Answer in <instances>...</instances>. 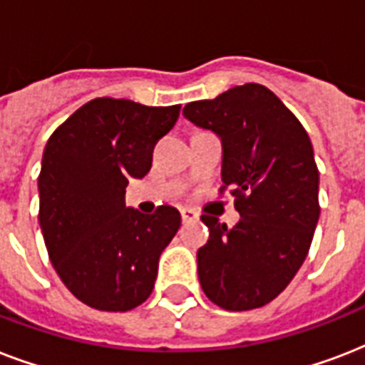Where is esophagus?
I'll return each instance as SVG.
<instances>
[{
    "instance_id": "1",
    "label": "esophagus",
    "mask_w": 365,
    "mask_h": 365,
    "mask_svg": "<svg viewBox=\"0 0 365 365\" xmlns=\"http://www.w3.org/2000/svg\"><path fill=\"white\" fill-rule=\"evenodd\" d=\"M180 214H182L183 222H197L199 220V212L193 210V208H180Z\"/></svg>"
}]
</instances>
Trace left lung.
<instances>
[{"label":"left lung","instance_id":"left-lung-1","mask_svg":"<svg viewBox=\"0 0 365 365\" xmlns=\"http://www.w3.org/2000/svg\"><path fill=\"white\" fill-rule=\"evenodd\" d=\"M183 115L222 140V191L231 189L240 214L233 229L200 216L210 229L197 252L202 292L225 311L267 305L303 265L320 216L311 138L257 83L191 102Z\"/></svg>","mask_w":365,"mask_h":365}]
</instances>
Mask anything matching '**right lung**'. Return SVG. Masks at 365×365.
Here are the masks:
<instances>
[{
  "instance_id": "obj_1",
  "label": "right lung",
  "mask_w": 365,
  "mask_h": 365,
  "mask_svg": "<svg viewBox=\"0 0 365 365\" xmlns=\"http://www.w3.org/2000/svg\"><path fill=\"white\" fill-rule=\"evenodd\" d=\"M180 108L94 98L48 138L37 180L39 225L54 271L85 305L125 312L153 292L182 216L166 205L151 216L128 208L125 189L148 174L155 143L176 125Z\"/></svg>"
}]
</instances>
